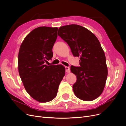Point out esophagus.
I'll use <instances>...</instances> for the list:
<instances>
[{
  "instance_id": "1",
  "label": "esophagus",
  "mask_w": 126,
  "mask_h": 126,
  "mask_svg": "<svg viewBox=\"0 0 126 126\" xmlns=\"http://www.w3.org/2000/svg\"><path fill=\"white\" fill-rule=\"evenodd\" d=\"M65 71L66 72H70V68L69 67L65 66Z\"/></svg>"
}]
</instances>
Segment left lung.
Returning a JSON list of instances; mask_svg holds the SVG:
<instances>
[{
    "label": "left lung",
    "mask_w": 126,
    "mask_h": 126,
    "mask_svg": "<svg viewBox=\"0 0 126 126\" xmlns=\"http://www.w3.org/2000/svg\"><path fill=\"white\" fill-rule=\"evenodd\" d=\"M58 35L66 42L75 57H80V66L71 65L77 77L72 88L76 96L85 101H93L103 91L108 70L104 51L96 37L81 25L70 24L59 29Z\"/></svg>",
    "instance_id": "8db88e82"
}]
</instances>
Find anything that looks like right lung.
<instances>
[{
  "label": "right lung",
  "instance_id": "add662e5",
  "mask_svg": "<svg viewBox=\"0 0 126 126\" xmlns=\"http://www.w3.org/2000/svg\"><path fill=\"white\" fill-rule=\"evenodd\" d=\"M57 28L41 26L25 37L19 48V76L29 95L37 101L46 103L55 98L65 76L62 65H45L53 56L52 47L57 38Z\"/></svg>",
  "mask_w": 126,
  "mask_h": 126
}]
</instances>
